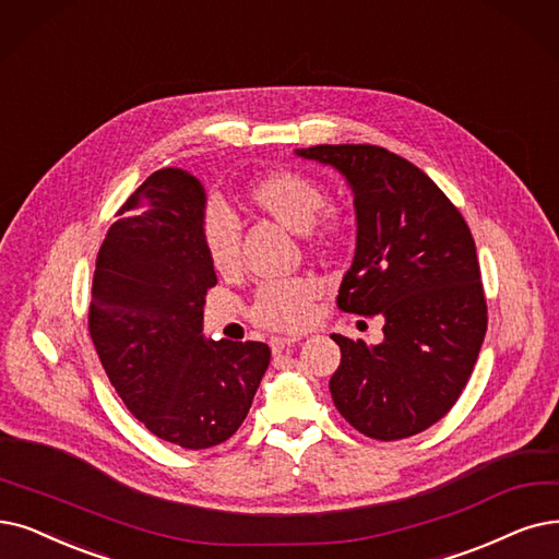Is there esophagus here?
<instances>
[{
  "label": "esophagus",
  "mask_w": 559,
  "mask_h": 559,
  "mask_svg": "<svg viewBox=\"0 0 559 559\" xmlns=\"http://www.w3.org/2000/svg\"><path fill=\"white\" fill-rule=\"evenodd\" d=\"M296 342H298L296 337H273L271 348H273V353H282L284 348H292Z\"/></svg>",
  "instance_id": "1"
}]
</instances>
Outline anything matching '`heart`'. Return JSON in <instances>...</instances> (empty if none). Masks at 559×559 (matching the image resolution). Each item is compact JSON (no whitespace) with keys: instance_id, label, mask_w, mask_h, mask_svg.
<instances>
[{"instance_id":"1","label":"heart","mask_w":559,"mask_h":559,"mask_svg":"<svg viewBox=\"0 0 559 559\" xmlns=\"http://www.w3.org/2000/svg\"><path fill=\"white\" fill-rule=\"evenodd\" d=\"M250 202L259 213L275 219L280 227L294 234H307L311 250H328L340 236V225L334 219H325L321 227H314L328 206V192L317 178L307 174H267L250 190ZM202 242L206 259L217 275L231 277L238 273V229L222 209L209 211ZM317 298L319 288L309 280L265 284L257 294L252 319L267 330L294 332L309 323Z\"/></svg>"}]
</instances>
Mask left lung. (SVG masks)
<instances>
[{
	"label": "left lung",
	"instance_id": "8db88e82",
	"mask_svg": "<svg viewBox=\"0 0 559 559\" xmlns=\"http://www.w3.org/2000/svg\"><path fill=\"white\" fill-rule=\"evenodd\" d=\"M337 169L353 190L357 240L337 307L383 317L385 340L342 334L334 406L373 440L415 436L450 413L486 334V298L471 229L419 167L371 144L296 148Z\"/></svg>",
	"mask_w": 559,
	"mask_h": 559
}]
</instances>
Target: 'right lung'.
I'll return each mask as SVG.
<instances>
[{"label":"right lung","mask_w":559,"mask_h":559,"mask_svg":"<svg viewBox=\"0 0 559 559\" xmlns=\"http://www.w3.org/2000/svg\"><path fill=\"white\" fill-rule=\"evenodd\" d=\"M206 192L199 178L165 167L119 209L96 259L88 332L126 408L183 450L229 440L248 417L271 348L206 342Z\"/></svg>","instance_id":"obj_1"}]
</instances>
